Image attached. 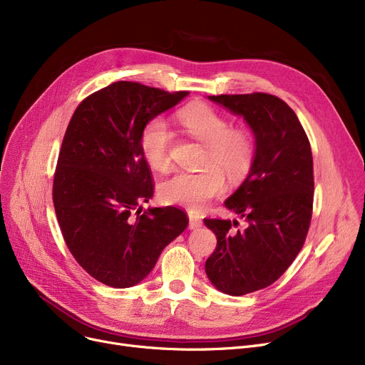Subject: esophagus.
I'll list each match as a JSON object with an SVG mask.
<instances>
[{
	"mask_svg": "<svg viewBox=\"0 0 365 365\" xmlns=\"http://www.w3.org/2000/svg\"><path fill=\"white\" fill-rule=\"evenodd\" d=\"M201 226H202V220L197 215L189 213V229H198Z\"/></svg>",
	"mask_w": 365,
	"mask_h": 365,
	"instance_id": "1",
	"label": "esophagus"
}]
</instances>
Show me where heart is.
Masks as SVG:
<instances>
[{"label":"heart","instance_id":"1","mask_svg":"<svg viewBox=\"0 0 365 365\" xmlns=\"http://www.w3.org/2000/svg\"><path fill=\"white\" fill-rule=\"evenodd\" d=\"M179 125L205 146L202 165L197 173L178 171L160 183V197L164 202L200 212L208 201L220 195L225 187V171L231 179H240L252 168L255 140L245 128H229V121L216 109L207 105H190L178 113ZM173 133L163 118L145 124L139 146L142 157L153 170L170 165Z\"/></svg>","mask_w":365,"mask_h":365}]
</instances>
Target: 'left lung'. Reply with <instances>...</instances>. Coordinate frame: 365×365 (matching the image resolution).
Wrapping results in <instances>:
<instances>
[{
	"instance_id": "obj_1",
	"label": "left lung",
	"mask_w": 365,
	"mask_h": 365,
	"mask_svg": "<svg viewBox=\"0 0 365 365\" xmlns=\"http://www.w3.org/2000/svg\"><path fill=\"white\" fill-rule=\"evenodd\" d=\"M241 117L255 134L250 171L225 207L245 220L204 219L217 237L205 274L216 289L242 296L275 282L296 259L308 234L314 202V163L294 110L266 93L208 96Z\"/></svg>"
}]
</instances>
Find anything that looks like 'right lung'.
<instances>
[{
    "label": "right lung",
    "instance_id": "1",
    "mask_svg": "<svg viewBox=\"0 0 365 365\" xmlns=\"http://www.w3.org/2000/svg\"><path fill=\"white\" fill-rule=\"evenodd\" d=\"M187 94L117 81L84 99L66 128L53 183L57 222L75 260L113 289L143 281L189 223L176 207H138L153 197L142 128Z\"/></svg>",
    "mask_w": 365,
    "mask_h": 365
}]
</instances>
